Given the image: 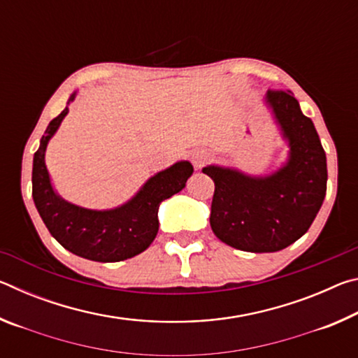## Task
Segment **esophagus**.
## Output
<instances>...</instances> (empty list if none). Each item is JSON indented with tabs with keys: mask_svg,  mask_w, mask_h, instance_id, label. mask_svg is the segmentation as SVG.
Returning a JSON list of instances; mask_svg holds the SVG:
<instances>
[{
	"mask_svg": "<svg viewBox=\"0 0 358 358\" xmlns=\"http://www.w3.org/2000/svg\"><path fill=\"white\" fill-rule=\"evenodd\" d=\"M208 159H210V153L203 148H197L191 153V161H192V164L196 169H201Z\"/></svg>",
	"mask_w": 358,
	"mask_h": 358,
	"instance_id": "1",
	"label": "esophagus"
}]
</instances>
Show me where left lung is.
<instances>
[{"label": "left lung", "instance_id": "8db88e82", "mask_svg": "<svg viewBox=\"0 0 358 358\" xmlns=\"http://www.w3.org/2000/svg\"><path fill=\"white\" fill-rule=\"evenodd\" d=\"M264 104L287 145L281 166L265 175L217 164L202 169L215 181L211 230L222 243L250 252L281 251L303 237L327 191L325 151L295 96L268 92Z\"/></svg>", "mask_w": 358, "mask_h": 358}]
</instances>
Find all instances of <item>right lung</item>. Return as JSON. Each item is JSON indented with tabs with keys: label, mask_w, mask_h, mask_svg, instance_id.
Segmentation results:
<instances>
[{
	"label": "right lung",
	"mask_w": 358,
	"mask_h": 358,
	"mask_svg": "<svg viewBox=\"0 0 358 358\" xmlns=\"http://www.w3.org/2000/svg\"><path fill=\"white\" fill-rule=\"evenodd\" d=\"M48 123L33 157V201L42 221L59 245L76 256L94 262H120L143 252L153 243L159 229V203L185 189L194 172L189 161H177L155 173L134 196L113 208L93 210L68 202L52 183L45 164L47 145L69 113L71 102Z\"/></svg>",
	"instance_id": "obj_1"
}]
</instances>
